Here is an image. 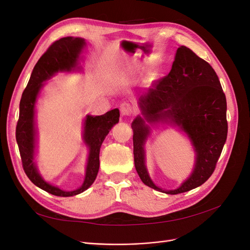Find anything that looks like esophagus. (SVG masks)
<instances>
[{"mask_svg":"<svg viewBox=\"0 0 250 250\" xmlns=\"http://www.w3.org/2000/svg\"><path fill=\"white\" fill-rule=\"evenodd\" d=\"M121 113H122L123 117H129L131 116L132 113V107L131 105L127 104V103H123L122 105H121Z\"/></svg>","mask_w":250,"mask_h":250,"instance_id":"1","label":"esophagus"}]
</instances>
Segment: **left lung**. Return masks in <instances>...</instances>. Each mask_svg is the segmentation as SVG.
I'll use <instances>...</instances> for the list:
<instances>
[{"mask_svg":"<svg viewBox=\"0 0 250 250\" xmlns=\"http://www.w3.org/2000/svg\"><path fill=\"white\" fill-rule=\"evenodd\" d=\"M139 105L149 122L168 121L179 126L190 137L196 151V165L191 176L176 190L163 191L148 175L144 144L149 127L138 117L131 124L133 155L143 183L171 195L188 192L206 183L215 171L228 137L226 98L210 64L191 49L179 47L170 73L154 81L152 87L141 96Z\"/></svg>","mask_w":250,"mask_h":250,"instance_id":"8db88e82","label":"left lung"}]
</instances>
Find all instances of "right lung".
I'll return each instance as SVG.
<instances>
[{
    "mask_svg": "<svg viewBox=\"0 0 250 250\" xmlns=\"http://www.w3.org/2000/svg\"><path fill=\"white\" fill-rule=\"evenodd\" d=\"M85 42L79 37H63L53 42L35 64L31 77L21 95L20 102V116L16 129V138L21 158L22 169L32 183L52 195L69 197L82 193L93 185L100 167V147L111 127L119 122L118 108L107 111L102 116H87L84 122L83 139L89 147L85 179L83 185L72 192L60 190L44 181L37 172L34 165V106L43 81L57 72L71 71L77 65V59Z\"/></svg>",
    "mask_w": 250,
    "mask_h": 250,
    "instance_id": "1",
    "label": "right lung"
}]
</instances>
